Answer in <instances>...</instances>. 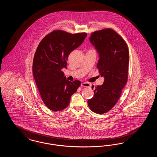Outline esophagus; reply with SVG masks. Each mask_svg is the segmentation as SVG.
Instances as JSON below:
<instances>
[{
    "mask_svg": "<svg viewBox=\"0 0 157 157\" xmlns=\"http://www.w3.org/2000/svg\"><path fill=\"white\" fill-rule=\"evenodd\" d=\"M81 86L87 88V87H90V83H87V82H82V83H81Z\"/></svg>",
    "mask_w": 157,
    "mask_h": 157,
    "instance_id": "obj_1",
    "label": "esophagus"
}]
</instances>
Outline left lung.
Here are the masks:
<instances>
[{"instance_id": "8db88e82", "label": "left lung", "mask_w": 157, "mask_h": 157, "mask_svg": "<svg viewBox=\"0 0 157 157\" xmlns=\"http://www.w3.org/2000/svg\"><path fill=\"white\" fill-rule=\"evenodd\" d=\"M90 40L99 53L97 69L104 82L95 86L94 96L88 104L92 112L103 114L117 103L127 83L129 49L124 39L110 28L92 32Z\"/></svg>"}]
</instances>
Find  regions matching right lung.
<instances>
[{"label":"right lung","mask_w":157,"mask_h":157,"mask_svg":"<svg viewBox=\"0 0 157 157\" xmlns=\"http://www.w3.org/2000/svg\"><path fill=\"white\" fill-rule=\"evenodd\" d=\"M87 33L72 34L55 30L40 42L34 55L32 71L41 98L53 111H60L69 104L71 96L81 82L67 81L61 71L67 67L68 56L81 45Z\"/></svg>","instance_id":"add662e5"}]
</instances>
